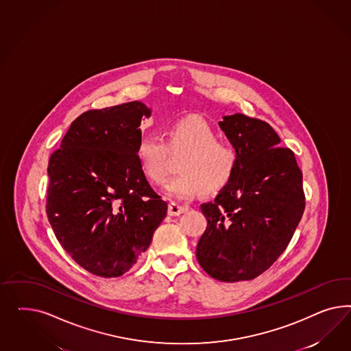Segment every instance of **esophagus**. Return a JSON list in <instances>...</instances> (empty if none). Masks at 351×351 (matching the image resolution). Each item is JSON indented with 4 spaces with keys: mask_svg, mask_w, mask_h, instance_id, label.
Returning a JSON list of instances; mask_svg holds the SVG:
<instances>
[{
    "mask_svg": "<svg viewBox=\"0 0 351 351\" xmlns=\"http://www.w3.org/2000/svg\"><path fill=\"white\" fill-rule=\"evenodd\" d=\"M186 211H188L186 206H182L176 202H171L169 204V215L170 216H179L181 213H186Z\"/></svg>",
    "mask_w": 351,
    "mask_h": 351,
    "instance_id": "esophagus-1",
    "label": "esophagus"
}]
</instances>
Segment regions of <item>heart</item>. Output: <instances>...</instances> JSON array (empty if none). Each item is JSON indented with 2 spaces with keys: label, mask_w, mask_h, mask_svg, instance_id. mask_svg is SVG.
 Masks as SVG:
<instances>
[{
  "label": "heart",
  "mask_w": 351,
  "mask_h": 351,
  "mask_svg": "<svg viewBox=\"0 0 351 351\" xmlns=\"http://www.w3.org/2000/svg\"><path fill=\"white\" fill-rule=\"evenodd\" d=\"M169 148L185 153L179 163V175L165 186L171 198L188 199L197 193L220 191L233 176L238 154L232 144L220 141L217 132L203 118L184 117L172 122L167 130V143L154 132L138 138L136 158L149 180L166 179Z\"/></svg>",
  "instance_id": "heart-1"
}]
</instances>
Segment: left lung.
<instances>
[{
  "instance_id": "obj_1",
  "label": "left lung",
  "mask_w": 351,
  "mask_h": 351,
  "mask_svg": "<svg viewBox=\"0 0 351 351\" xmlns=\"http://www.w3.org/2000/svg\"><path fill=\"white\" fill-rule=\"evenodd\" d=\"M219 126L238 154L232 179L203 203L207 228L197 245L203 270L220 282L250 280L287 248L305 208L302 172L264 121L235 113Z\"/></svg>"
}]
</instances>
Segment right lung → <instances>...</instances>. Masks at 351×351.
Instances as JSON below:
<instances>
[{
	"mask_svg": "<svg viewBox=\"0 0 351 351\" xmlns=\"http://www.w3.org/2000/svg\"><path fill=\"white\" fill-rule=\"evenodd\" d=\"M141 101L75 118L49 160L46 213L66 254L95 276L125 274L167 215L136 158Z\"/></svg>",
	"mask_w": 351,
	"mask_h": 351,
	"instance_id": "right-lung-1",
	"label": "right lung"
}]
</instances>
